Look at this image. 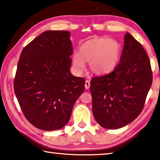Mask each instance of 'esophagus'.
<instances>
[{"mask_svg": "<svg viewBox=\"0 0 160 160\" xmlns=\"http://www.w3.org/2000/svg\"><path fill=\"white\" fill-rule=\"evenodd\" d=\"M85 87L86 89H89V88H90V81H89V80H86V81H85Z\"/></svg>", "mask_w": 160, "mask_h": 160, "instance_id": "esophagus-1", "label": "esophagus"}]
</instances>
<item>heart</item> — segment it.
Wrapping results in <instances>:
<instances>
[{
  "label": "heart",
  "instance_id": "obj_1",
  "mask_svg": "<svg viewBox=\"0 0 160 160\" xmlns=\"http://www.w3.org/2000/svg\"><path fill=\"white\" fill-rule=\"evenodd\" d=\"M80 53L72 54V65L78 73L85 68V61H89L92 71L97 75L109 73L118 63L121 45L114 39L97 38L88 40L80 47Z\"/></svg>",
  "mask_w": 160,
  "mask_h": 160
}]
</instances>
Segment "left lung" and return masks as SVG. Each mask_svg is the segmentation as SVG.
<instances>
[{"instance_id":"left-lung-1","label":"left lung","mask_w":160,"mask_h":160,"mask_svg":"<svg viewBox=\"0 0 160 160\" xmlns=\"http://www.w3.org/2000/svg\"><path fill=\"white\" fill-rule=\"evenodd\" d=\"M119 64L90 82L92 112L104 128L128 125L141 113L152 82L150 59L140 43L126 32Z\"/></svg>"}]
</instances>
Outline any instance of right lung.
<instances>
[{
  "instance_id": "right-lung-1",
  "label": "right lung",
  "mask_w": 160,
  "mask_h": 160,
  "mask_svg": "<svg viewBox=\"0 0 160 160\" xmlns=\"http://www.w3.org/2000/svg\"><path fill=\"white\" fill-rule=\"evenodd\" d=\"M70 32L47 30L23 48L14 80L19 104L28 121L43 131L61 129L85 90L84 78L70 70Z\"/></svg>"
}]
</instances>
